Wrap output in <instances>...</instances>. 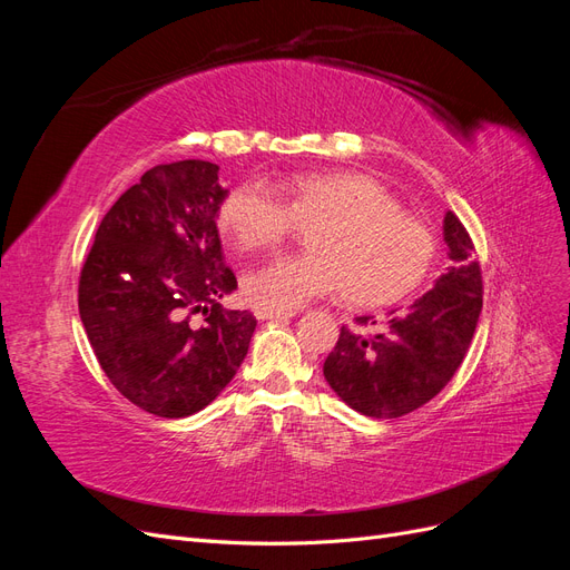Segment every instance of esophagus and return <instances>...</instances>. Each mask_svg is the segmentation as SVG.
I'll return each instance as SVG.
<instances>
[{
    "label": "esophagus",
    "instance_id": "obj_1",
    "mask_svg": "<svg viewBox=\"0 0 570 570\" xmlns=\"http://www.w3.org/2000/svg\"><path fill=\"white\" fill-rule=\"evenodd\" d=\"M254 316L258 321H268V318H292L295 312H275V308H264V306H256L254 308Z\"/></svg>",
    "mask_w": 570,
    "mask_h": 570
}]
</instances>
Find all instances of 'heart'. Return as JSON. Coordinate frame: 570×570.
Here are the masks:
<instances>
[{
  "instance_id": "1",
  "label": "heart",
  "mask_w": 570,
  "mask_h": 570,
  "mask_svg": "<svg viewBox=\"0 0 570 570\" xmlns=\"http://www.w3.org/2000/svg\"><path fill=\"white\" fill-rule=\"evenodd\" d=\"M220 228L239 249L278 247L314 230L306 256H275L247 273L252 304L295 312L333 295L356 306H385L416 289L435 262V235L402 212L390 189L366 174H297L283 199L262 180L239 183L220 206Z\"/></svg>"
}]
</instances>
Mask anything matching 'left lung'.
I'll list each match as a JSON object with an SVG mask.
<instances>
[{
	"instance_id": "1",
	"label": "left lung",
	"mask_w": 570,
	"mask_h": 570,
	"mask_svg": "<svg viewBox=\"0 0 570 570\" xmlns=\"http://www.w3.org/2000/svg\"><path fill=\"white\" fill-rule=\"evenodd\" d=\"M452 266L409 312H392L377 331L358 316V331L342 325L323 375L344 404L373 419H400L433 400L452 381L482 312V271L475 245L456 214L444 216Z\"/></svg>"
}]
</instances>
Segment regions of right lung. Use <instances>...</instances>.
Instances as JSON below:
<instances>
[{"mask_svg": "<svg viewBox=\"0 0 570 570\" xmlns=\"http://www.w3.org/2000/svg\"><path fill=\"white\" fill-rule=\"evenodd\" d=\"M223 197L212 161L154 166L101 218L80 268V321L99 366L154 416L212 404L249 350L254 314L218 304L237 287L216 228Z\"/></svg>", "mask_w": 570, "mask_h": 570, "instance_id": "right-lung-1", "label": "right lung"}]
</instances>
